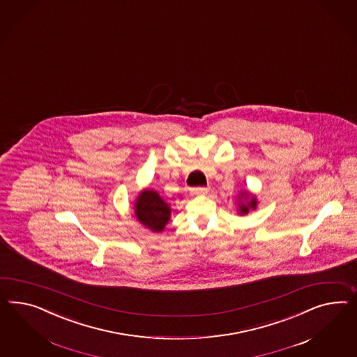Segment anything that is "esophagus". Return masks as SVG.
I'll use <instances>...</instances> for the list:
<instances>
[{
	"label": "esophagus",
	"mask_w": 357,
	"mask_h": 357,
	"mask_svg": "<svg viewBox=\"0 0 357 357\" xmlns=\"http://www.w3.org/2000/svg\"><path fill=\"white\" fill-rule=\"evenodd\" d=\"M192 193L193 195H197V196L206 195L208 193V188L206 187H197V188H193Z\"/></svg>",
	"instance_id": "obj_1"
}]
</instances>
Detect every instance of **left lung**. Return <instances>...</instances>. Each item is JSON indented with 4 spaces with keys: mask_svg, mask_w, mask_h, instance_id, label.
Here are the masks:
<instances>
[{
    "mask_svg": "<svg viewBox=\"0 0 357 357\" xmlns=\"http://www.w3.org/2000/svg\"><path fill=\"white\" fill-rule=\"evenodd\" d=\"M239 214H248L250 211H255L256 206H257V199L256 196H253L248 191H243L239 196Z\"/></svg>",
    "mask_w": 357,
    "mask_h": 357,
    "instance_id": "1",
    "label": "left lung"
}]
</instances>
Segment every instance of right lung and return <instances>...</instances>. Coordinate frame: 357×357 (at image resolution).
Wrapping results in <instances>:
<instances>
[{"instance_id": "obj_1", "label": "right lung", "mask_w": 357, "mask_h": 357, "mask_svg": "<svg viewBox=\"0 0 357 357\" xmlns=\"http://www.w3.org/2000/svg\"><path fill=\"white\" fill-rule=\"evenodd\" d=\"M170 205L153 190H143L135 202V215L146 229L154 232L164 231L170 220Z\"/></svg>"}]
</instances>
